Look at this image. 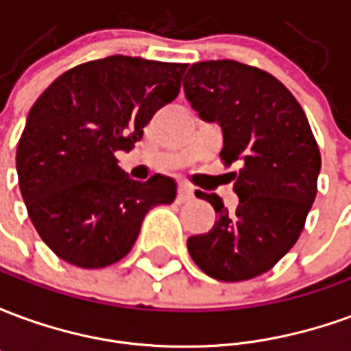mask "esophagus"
<instances>
[{
    "label": "esophagus",
    "instance_id": "34e87169",
    "mask_svg": "<svg viewBox=\"0 0 351 351\" xmlns=\"http://www.w3.org/2000/svg\"><path fill=\"white\" fill-rule=\"evenodd\" d=\"M191 197H193V188L188 186V184H180V186H178L176 201H178V203H186V201H190Z\"/></svg>",
    "mask_w": 351,
    "mask_h": 351
}]
</instances>
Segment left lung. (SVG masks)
Returning <instances> with one entry per match:
<instances>
[{"instance_id": "8db88e82", "label": "left lung", "mask_w": 351, "mask_h": 351, "mask_svg": "<svg viewBox=\"0 0 351 351\" xmlns=\"http://www.w3.org/2000/svg\"><path fill=\"white\" fill-rule=\"evenodd\" d=\"M201 120L220 123L221 160L241 163L229 213L216 193L195 191L218 214L213 229L188 239L197 267L221 282L263 274L291 250L314 199L322 158L306 114L278 79L233 60L197 62L182 80Z\"/></svg>"}]
</instances>
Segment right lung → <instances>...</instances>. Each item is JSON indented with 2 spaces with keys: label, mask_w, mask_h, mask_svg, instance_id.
I'll return each instance as SVG.
<instances>
[{
  "label": "right lung",
  "mask_w": 351,
  "mask_h": 351,
  "mask_svg": "<svg viewBox=\"0 0 351 351\" xmlns=\"http://www.w3.org/2000/svg\"><path fill=\"white\" fill-rule=\"evenodd\" d=\"M186 67L116 54L65 71L35 101L16 173L29 220L58 258L82 269L116 263L146 214L175 201L171 176L137 182L116 152H130L178 95Z\"/></svg>",
  "instance_id": "right-lung-1"
}]
</instances>
